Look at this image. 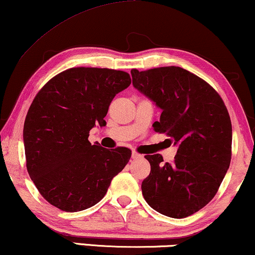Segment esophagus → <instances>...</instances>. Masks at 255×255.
<instances>
[{"label":"esophagus","instance_id":"1","mask_svg":"<svg viewBox=\"0 0 255 255\" xmlns=\"http://www.w3.org/2000/svg\"><path fill=\"white\" fill-rule=\"evenodd\" d=\"M142 155H139V153H137L136 151H132V158L133 159H139Z\"/></svg>","mask_w":255,"mask_h":255}]
</instances>
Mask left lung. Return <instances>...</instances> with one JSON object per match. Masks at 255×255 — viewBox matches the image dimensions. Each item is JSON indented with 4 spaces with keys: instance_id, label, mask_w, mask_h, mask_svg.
Listing matches in <instances>:
<instances>
[{
    "instance_id": "obj_1",
    "label": "left lung",
    "mask_w": 255,
    "mask_h": 255,
    "mask_svg": "<svg viewBox=\"0 0 255 255\" xmlns=\"http://www.w3.org/2000/svg\"><path fill=\"white\" fill-rule=\"evenodd\" d=\"M134 89L162 110L153 130L178 146L172 163L146 155L151 171L142 193L151 208L174 219L199 212L218 193L232 158V123L208 83L176 66L131 71Z\"/></svg>"
}]
</instances>
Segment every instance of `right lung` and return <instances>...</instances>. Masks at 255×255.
Here are the masks:
<instances>
[{"mask_svg":"<svg viewBox=\"0 0 255 255\" xmlns=\"http://www.w3.org/2000/svg\"><path fill=\"white\" fill-rule=\"evenodd\" d=\"M123 71L74 67L39 91L23 127L27 170L43 199L64 212L99 202L128 164V147L104 149L89 142L90 130L104 127L116 94L130 86Z\"/></svg>","mask_w":255,"mask_h":255,"instance_id":"add662e5","label":"right lung"}]
</instances>
